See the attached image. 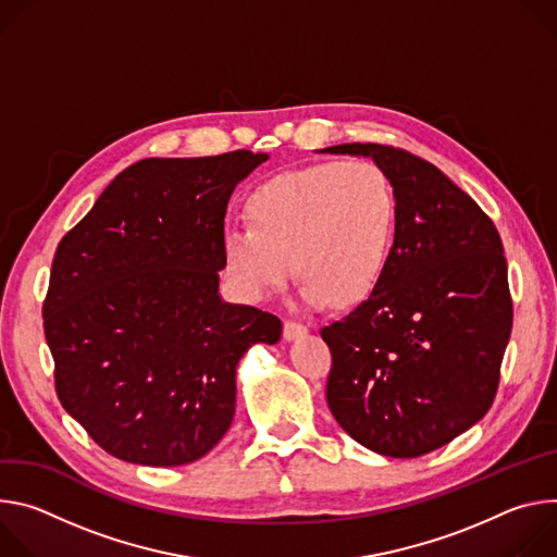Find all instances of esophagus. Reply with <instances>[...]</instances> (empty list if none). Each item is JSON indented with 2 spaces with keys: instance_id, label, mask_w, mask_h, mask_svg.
<instances>
[{
  "instance_id": "obj_1",
  "label": "esophagus",
  "mask_w": 557,
  "mask_h": 557,
  "mask_svg": "<svg viewBox=\"0 0 557 557\" xmlns=\"http://www.w3.org/2000/svg\"><path fill=\"white\" fill-rule=\"evenodd\" d=\"M302 334H307V327H305L302 323L292 321V319H287V321L283 323V336H285V341H294V338H298V336H302Z\"/></svg>"
}]
</instances>
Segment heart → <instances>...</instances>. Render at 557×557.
I'll use <instances>...</instances> for the list:
<instances>
[{
	"label": "heart",
	"mask_w": 557,
	"mask_h": 557,
	"mask_svg": "<svg viewBox=\"0 0 557 557\" xmlns=\"http://www.w3.org/2000/svg\"><path fill=\"white\" fill-rule=\"evenodd\" d=\"M245 214L250 225L230 227L221 243L225 274L245 300L268 298L296 265L307 305H349L385 274L398 199L379 163L325 161L265 178L247 197Z\"/></svg>",
	"instance_id": "heart-1"
}]
</instances>
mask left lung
<instances>
[{"instance_id":"1","label":"left lung","mask_w":557,"mask_h":557,"mask_svg":"<svg viewBox=\"0 0 557 557\" xmlns=\"http://www.w3.org/2000/svg\"><path fill=\"white\" fill-rule=\"evenodd\" d=\"M392 178L398 221L381 283L321 330L332 351L327 405L362 447L418 458L493 405L513 302L500 234L434 163L403 148L343 144Z\"/></svg>"}]
</instances>
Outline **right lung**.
I'll list each match as a JSON object with an SVG mask.
<instances>
[{
  "mask_svg": "<svg viewBox=\"0 0 557 557\" xmlns=\"http://www.w3.org/2000/svg\"><path fill=\"white\" fill-rule=\"evenodd\" d=\"M263 161H137L59 240L41 310L54 389L110 456L203 458L232 424L240 356L278 343V317L219 296L227 201Z\"/></svg>",
  "mask_w": 557,
  "mask_h": 557,
  "instance_id": "obj_1",
  "label": "right lung"
}]
</instances>
